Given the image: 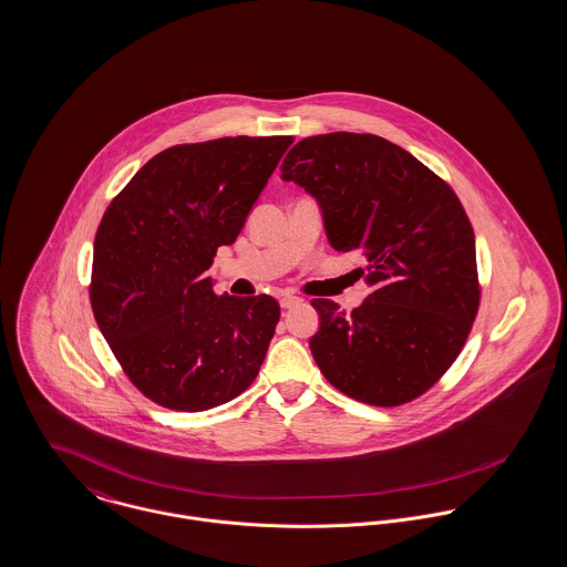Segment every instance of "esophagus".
Wrapping results in <instances>:
<instances>
[{"label": "esophagus", "instance_id": "1", "mask_svg": "<svg viewBox=\"0 0 567 567\" xmlns=\"http://www.w3.org/2000/svg\"><path fill=\"white\" fill-rule=\"evenodd\" d=\"M302 305V300L298 296H282L280 298V306L282 308H293V306Z\"/></svg>", "mask_w": 567, "mask_h": 567}]
</instances>
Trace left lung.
Segmentation results:
<instances>
[{
  "label": "left lung",
  "instance_id": "obj_1",
  "mask_svg": "<svg viewBox=\"0 0 567 567\" xmlns=\"http://www.w3.org/2000/svg\"><path fill=\"white\" fill-rule=\"evenodd\" d=\"M282 178L319 200L337 250L367 257L362 306L312 300L317 367L355 401H414L455 362L480 310L475 230L457 194L401 146L349 131L300 140Z\"/></svg>",
  "mask_w": 567,
  "mask_h": 567
}]
</instances>
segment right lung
I'll list each match as a JSON object with an SVG mask.
<instances>
[{
  "label": "right lung",
  "mask_w": 567,
  "mask_h": 567,
  "mask_svg": "<svg viewBox=\"0 0 567 567\" xmlns=\"http://www.w3.org/2000/svg\"><path fill=\"white\" fill-rule=\"evenodd\" d=\"M293 135L176 144L146 162L94 237L90 306L131 384L203 412L259 375L280 319L271 296H216L207 269L230 246Z\"/></svg>",
  "instance_id": "1"
}]
</instances>
